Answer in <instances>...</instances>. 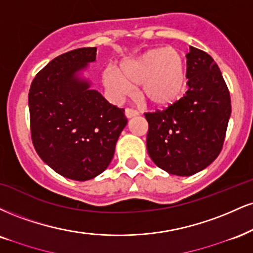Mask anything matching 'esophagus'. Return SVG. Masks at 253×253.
I'll return each instance as SVG.
<instances>
[{
  "mask_svg": "<svg viewBox=\"0 0 253 253\" xmlns=\"http://www.w3.org/2000/svg\"><path fill=\"white\" fill-rule=\"evenodd\" d=\"M125 115H126L127 119H130V118L136 117V115H139V112L132 108H126V111H125Z\"/></svg>",
  "mask_w": 253,
  "mask_h": 253,
  "instance_id": "obj_1",
  "label": "esophagus"
}]
</instances>
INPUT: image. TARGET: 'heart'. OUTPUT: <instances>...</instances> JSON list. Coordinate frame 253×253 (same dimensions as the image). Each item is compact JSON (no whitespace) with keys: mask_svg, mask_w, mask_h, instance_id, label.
Listing matches in <instances>:
<instances>
[{"mask_svg":"<svg viewBox=\"0 0 253 253\" xmlns=\"http://www.w3.org/2000/svg\"><path fill=\"white\" fill-rule=\"evenodd\" d=\"M102 75L105 87L115 100L132 95L140 86L142 99L157 108H169L178 103L188 89L185 55L173 47H156L140 55L125 60Z\"/></svg>","mask_w":253,"mask_h":253,"instance_id":"b5f03b06","label":"heart"}]
</instances>
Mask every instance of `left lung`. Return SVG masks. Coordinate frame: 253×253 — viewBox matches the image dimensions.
Listing matches in <instances>:
<instances>
[{
    "label": "left lung",
    "instance_id": "8db88e82",
    "mask_svg": "<svg viewBox=\"0 0 253 253\" xmlns=\"http://www.w3.org/2000/svg\"><path fill=\"white\" fill-rule=\"evenodd\" d=\"M186 57L185 96L165 111L145 113L151 159L180 176L196 174L213 163L223 148L231 115L229 89L214 60L194 47Z\"/></svg>",
    "mask_w": 253,
    "mask_h": 253
}]
</instances>
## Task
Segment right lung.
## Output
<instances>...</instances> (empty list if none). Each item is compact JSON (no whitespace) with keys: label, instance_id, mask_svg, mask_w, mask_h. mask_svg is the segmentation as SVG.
I'll return each mask as SVG.
<instances>
[{"label":"right lung","instance_id":"obj_1","mask_svg":"<svg viewBox=\"0 0 253 253\" xmlns=\"http://www.w3.org/2000/svg\"><path fill=\"white\" fill-rule=\"evenodd\" d=\"M95 59V47L62 54L38 73L29 89L35 151L50 169L72 180H89L107 169L127 125L124 109L109 103L82 77Z\"/></svg>","mask_w":253,"mask_h":253}]
</instances>
